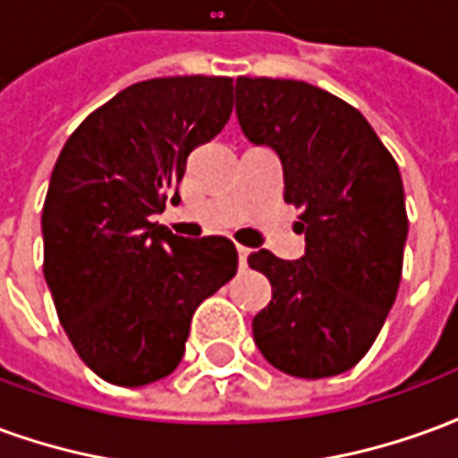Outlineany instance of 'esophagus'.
Segmentation results:
<instances>
[{
    "label": "esophagus",
    "instance_id": "34e87169",
    "mask_svg": "<svg viewBox=\"0 0 458 458\" xmlns=\"http://www.w3.org/2000/svg\"><path fill=\"white\" fill-rule=\"evenodd\" d=\"M248 255H250V250H248V248H242V245H238V258H240V267H245V265H248Z\"/></svg>",
    "mask_w": 458,
    "mask_h": 458
}]
</instances>
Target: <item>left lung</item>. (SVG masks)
<instances>
[{
  "label": "left lung",
  "mask_w": 458,
  "mask_h": 458,
  "mask_svg": "<svg viewBox=\"0 0 458 458\" xmlns=\"http://www.w3.org/2000/svg\"><path fill=\"white\" fill-rule=\"evenodd\" d=\"M245 137L277 151L284 200L301 208L304 258L252 252L272 284L252 318L255 344L277 370L331 377L351 370L394 304L407 240L400 169L353 105L304 81H235Z\"/></svg>",
  "instance_id": "obj_1"
}]
</instances>
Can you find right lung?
Instances as JSON below:
<instances>
[{"label":"right lung","mask_w":458,"mask_h":458,"mask_svg":"<svg viewBox=\"0 0 458 458\" xmlns=\"http://www.w3.org/2000/svg\"><path fill=\"white\" fill-rule=\"evenodd\" d=\"M233 113V78L176 75L124 88L58 154L41 213L44 277L75 353L140 387L176 370L191 317L238 272L228 238L151 223L179 200L186 159Z\"/></svg>","instance_id":"add662e5"}]
</instances>
